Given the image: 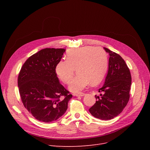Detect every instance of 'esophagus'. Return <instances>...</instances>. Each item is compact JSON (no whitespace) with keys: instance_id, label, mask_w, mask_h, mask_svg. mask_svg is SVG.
<instances>
[{"instance_id":"esophagus-1","label":"esophagus","mask_w":150,"mask_h":150,"mask_svg":"<svg viewBox=\"0 0 150 150\" xmlns=\"http://www.w3.org/2000/svg\"><path fill=\"white\" fill-rule=\"evenodd\" d=\"M85 95V93L83 92H81V93H75V96L76 97H82L84 96Z\"/></svg>"}]
</instances>
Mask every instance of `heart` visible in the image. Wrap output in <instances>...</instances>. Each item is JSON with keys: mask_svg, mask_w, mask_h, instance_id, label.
Listing matches in <instances>:
<instances>
[{"mask_svg": "<svg viewBox=\"0 0 150 150\" xmlns=\"http://www.w3.org/2000/svg\"><path fill=\"white\" fill-rule=\"evenodd\" d=\"M108 68V57L100 47H83L70 50L66 54V61L61 60L55 67L59 79L68 84L76 69L78 75L70 81L69 89L74 92L83 90L89 83L98 84L103 79Z\"/></svg>", "mask_w": 150, "mask_h": 150, "instance_id": "obj_1", "label": "heart"}]
</instances>
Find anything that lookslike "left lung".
Wrapping results in <instances>:
<instances>
[{
  "mask_svg": "<svg viewBox=\"0 0 150 150\" xmlns=\"http://www.w3.org/2000/svg\"><path fill=\"white\" fill-rule=\"evenodd\" d=\"M109 53V67L104 85L98 91L100 97L96 96V103L89 109L97 119L108 120L119 115L127 105L129 99L131 75L124 59L114 52L104 47Z\"/></svg>",
  "mask_w": 150,
  "mask_h": 150,
  "instance_id": "obj_1",
  "label": "left lung"
}]
</instances>
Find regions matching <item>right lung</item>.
I'll return each instance as SVG.
<instances>
[{
  "label": "right lung",
  "mask_w": 150,
  "mask_h": 150,
  "mask_svg": "<svg viewBox=\"0 0 150 150\" xmlns=\"http://www.w3.org/2000/svg\"><path fill=\"white\" fill-rule=\"evenodd\" d=\"M64 49L46 48L31 55L23 64L18 84L22 102L40 122L50 123L64 114L72 94L59 83L55 72Z\"/></svg>",
  "instance_id": "obj_1"
}]
</instances>
